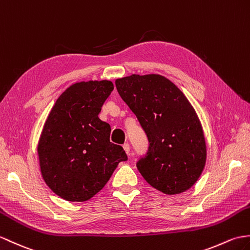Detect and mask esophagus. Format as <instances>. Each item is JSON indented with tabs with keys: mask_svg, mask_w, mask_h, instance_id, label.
<instances>
[{
	"mask_svg": "<svg viewBox=\"0 0 250 250\" xmlns=\"http://www.w3.org/2000/svg\"><path fill=\"white\" fill-rule=\"evenodd\" d=\"M123 147H124V149H125V151L126 152V154H129V153H130V145L127 144V143H125Z\"/></svg>",
	"mask_w": 250,
	"mask_h": 250,
	"instance_id": "34e87169",
	"label": "esophagus"
}]
</instances>
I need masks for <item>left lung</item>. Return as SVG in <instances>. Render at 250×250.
Instances as JSON below:
<instances>
[{
  "mask_svg": "<svg viewBox=\"0 0 250 250\" xmlns=\"http://www.w3.org/2000/svg\"><path fill=\"white\" fill-rule=\"evenodd\" d=\"M116 87L148 138V151L136 163L144 179L168 195L190 188L205 168L207 147L198 116L182 91L159 74H133L116 80Z\"/></svg>",
  "mask_w": 250,
  "mask_h": 250,
  "instance_id": "1",
  "label": "left lung"
}]
</instances>
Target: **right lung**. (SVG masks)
Listing matches in <instances>:
<instances>
[{
    "mask_svg": "<svg viewBox=\"0 0 250 250\" xmlns=\"http://www.w3.org/2000/svg\"><path fill=\"white\" fill-rule=\"evenodd\" d=\"M113 89L111 81L73 84L45 121L38 144L40 169L46 185L62 199H90L127 160L124 148L109 142L111 126L98 117Z\"/></svg>",
    "mask_w": 250,
    "mask_h": 250,
    "instance_id": "add662e5",
    "label": "right lung"
}]
</instances>
